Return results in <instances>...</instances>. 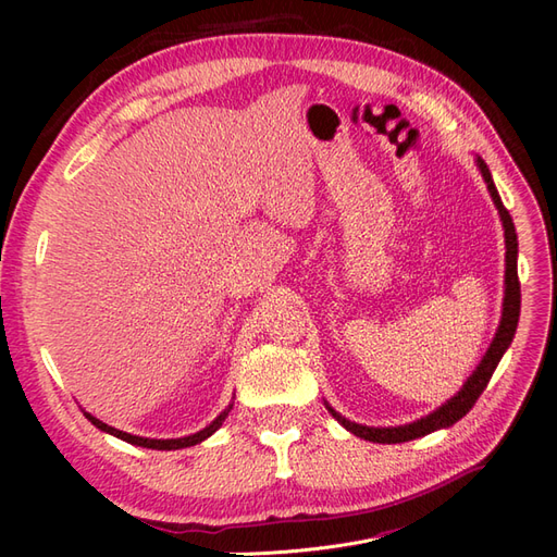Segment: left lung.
<instances>
[{"mask_svg": "<svg viewBox=\"0 0 557 557\" xmlns=\"http://www.w3.org/2000/svg\"><path fill=\"white\" fill-rule=\"evenodd\" d=\"M476 164L479 170L485 178V185L487 190H491V197L495 201V207L499 211V218H502V227H504V242H507V272H504V309H502V320H499V327L495 332V339L491 344V348L485 350L483 360L479 362L476 372L471 374L467 379V383L462 385V391L450 397L446 404H442L440 409L432 411L430 416L416 420V423H409V425H399V428H367V425H358V423H350V420H346L342 413H336L330 404H325L327 411L339 420V423L352 432L356 436H360V440H367V442H374V444H401V442H411V440H418V436H425L434 430H442V428H450L453 423H458V420L462 416L469 413V409L474 407L476 399L481 397V393L487 387V381H491L493 372L497 369L499 360L504 352H507V348L511 346L513 342V334H516V327H518V315H520V281H518V237H516V227H513V221L509 211L504 209L502 199H499V193L495 188L493 183V176H491V170H487V164L476 158Z\"/></svg>", "mask_w": 557, "mask_h": 557, "instance_id": "1", "label": "left lung"}]
</instances>
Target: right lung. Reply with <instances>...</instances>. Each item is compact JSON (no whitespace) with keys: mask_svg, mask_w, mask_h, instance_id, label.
<instances>
[{"mask_svg":"<svg viewBox=\"0 0 557 557\" xmlns=\"http://www.w3.org/2000/svg\"><path fill=\"white\" fill-rule=\"evenodd\" d=\"M230 409H232V407H227V409H225L221 416H218L211 425H207L205 430H199V432H195V434H190V436H181V440H148V436L127 434V432H123V430H115V428L102 423V420L90 416V413H86V411H83V413H86V418L90 420V423H92L95 428H99L102 432H109V434L117 436V440H123V442H127V444L141 446V448H153V450H176V448H188V446H195V444H199V442L209 440V436H211L218 428L223 425V420L227 418Z\"/></svg>","mask_w":557,"mask_h":557,"instance_id":"add662e5","label":"right lung"}]
</instances>
